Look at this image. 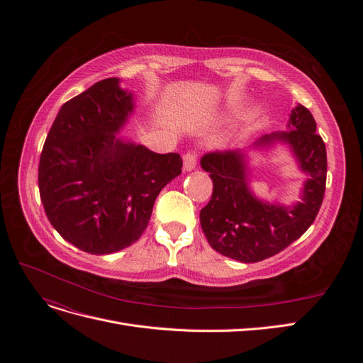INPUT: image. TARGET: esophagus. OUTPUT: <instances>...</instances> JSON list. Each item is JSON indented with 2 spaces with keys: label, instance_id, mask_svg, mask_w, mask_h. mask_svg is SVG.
I'll list each match as a JSON object with an SVG mask.
<instances>
[{
  "label": "esophagus",
  "instance_id": "obj_1",
  "mask_svg": "<svg viewBox=\"0 0 363 363\" xmlns=\"http://www.w3.org/2000/svg\"><path fill=\"white\" fill-rule=\"evenodd\" d=\"M196 167V156L194 152H188V155L183 156V171L189 172L192 169H195Z\"/></svg>",
  "mask_w": 363,
  "mask_h": 363
}]
</instances>
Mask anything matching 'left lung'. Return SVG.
Masks as SVG:
<instances>
[{
  "mask_svg": "<svg viewBox=\"0 0 363 363\" xmlns=\"http://www.w3.org/2000/svg\"><path fill=\"white\" fill-rule=\"evenodd\" d=\"M277 143L291 152L306 175L301 201L291 206L262 201L249 188L250 150L270 149ZM201 168L213 182L212 199L200 212L207 242L219 255L255 263L277 255L298 239L320 212L325 191V145L316 135L312 113L296 104L288 130L262 136L248 150L207 152Z\"/></svg>",
  "mask_w": 363,
  "mask_h": 363,
  "instance_id": "8db88e82",
  "label": "left lung"
}]
</instances>
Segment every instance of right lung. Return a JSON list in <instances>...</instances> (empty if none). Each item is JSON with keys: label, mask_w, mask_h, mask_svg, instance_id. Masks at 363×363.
Instances as JSON below:
<instances>
[{"label": "right lung", "mask_w": 363, "mask_h": 363, "mask_svg": "<svg viewBox=\"0 0 363 363\" xmlns=\"http://www.w3.org/2000/svg\"><path fill=\"white\" fill-rule=\"evenodd\" d=\"M135 112L116 77L65 103L39 162V194L57 233L91 255H111L144 233L160 191L182 174L177 152L157 155L119 136Z\"/></svg>", "instance_id": "right-lung-1"}]
</instances>
